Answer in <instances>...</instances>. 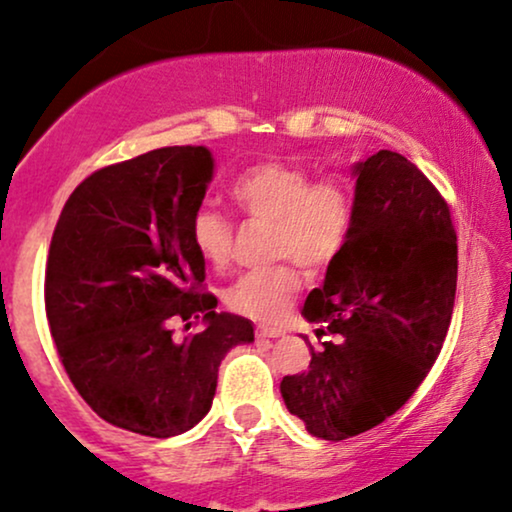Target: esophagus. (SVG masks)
<instances>
[{"mask_svg": "<svg viewBox=\"0 0 512 512\" xmlns=\"http://www.w3.org/2000/svg\"><path fill=\"white\" fill-rule=\"evenodd\" d=\"M257 337L276 339V337H281V330H272V327H257Z\"/></svg>", "mask_w": 512, "mask_h": 512, "instance_id": "34e87169", "label": "esophagus"}]
</instances>
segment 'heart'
<instances>
[{
	"label": "heart",
	"mask_w": 512,
	"mask_h": 512,
	"mask_svg": "<svg viewBox=\"0 0 512 512\" xmlns=\"http://www.w3.org/2000/svg\"><path fill=\"white\" fill-rule=\"evenodd\" d=\"M233 199L252 221L272 226L274 260H296L308 269L327 267L342 250L354 221V199L339 178H320L303 163L267 161L233 182ZM192 245L211 267H223L233 250V223L202 207L192 219ZM301 291L291 264L250 272L226 289V305L257 322H279Z\"/></svg>",
	"instance_id": "heart-1"
}]
</instances>
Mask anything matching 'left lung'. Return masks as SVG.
I'll return each mask as SVG.
<instances>
[{"label": "left lung", "instance_id": "8db88e82", "mask_svg": "<svg viewBox=\"0 0 512 512\" xmlns=\"http://www.w3.org/2000/svg\"><path fill=\"white\" fill-rule=\"evenodd\" d=\"M351 178L349 236L301 310L330 339L281 380L286 409L334 443L414 395L443 349L457 286V236L431 180L387 149L354 163Z\"/></svg>", "mask_w": 512, "mask_h": 512}]
</instances>
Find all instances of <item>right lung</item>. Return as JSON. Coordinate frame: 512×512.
I'll return each mask as SVG.
<instances>
[{"label": "right lung", "instance_id": "1", "mask_svg": "<svg viewBox=\"0 0 512 512\" xmlns=\"http://www.w3.org/2000/svg\"><path fill=\"white\" fill-rule=\"evenodd\" d=\"M207 146H163L96 170L52 233L45 310L57 354L101 419L149 438L209 414L223 356L255 342L252 322L199 293L192 219L214 178ZM175 321L205 330L172 337Z\"/></svg>", "mask_w": 512, "mask_h": 512}]
</instances>
